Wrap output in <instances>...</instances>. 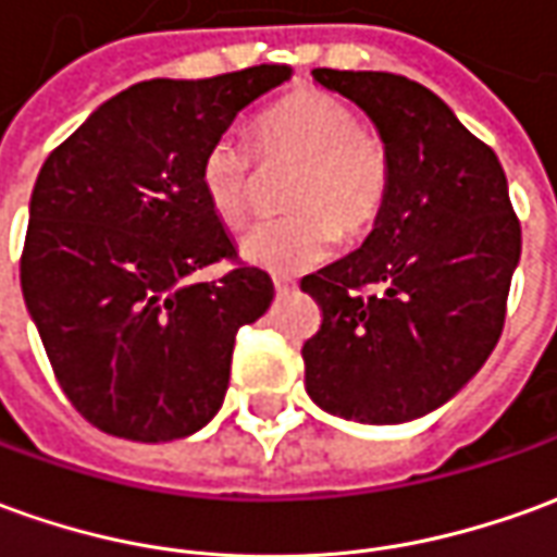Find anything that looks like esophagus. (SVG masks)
I'll use <instances>...</instances> for the list:
<instances>
[{
	"instance_id": "1",
	"label": "esophagus",
	"mask_w": 557,
	"mask_h": 557,
	"mask_svg": "<svg viewBox=\"0 0 557 557\" xmlns=\"http://www.w3.org/2000/svg\"><path fill=\"white\" fill-rule=\"evenodd\" d=\"M272 285H275V294H290L297 282L290 275H272Z\"/></svg>"
}]
</instances>
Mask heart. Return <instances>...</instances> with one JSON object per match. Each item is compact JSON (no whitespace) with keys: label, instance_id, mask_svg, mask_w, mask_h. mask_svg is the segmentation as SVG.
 <instances>
[{"label":"heart","instance_id":"b5f03b06","mask_svg":"<svg viewBox=\"0 0 557 557\" xmlns=\"http://www.w3.org/2000/svg\"><path fill=\"white\" fill-rule=\"evenodd\" d=\"M257 154L300 160L287 184L285 218L257 224L242 239V257L260 270L300 272L327 260L339 233L358 239L379 221L391 187L385 145L360 129L336 96L300 87L255 121ZM199 184L214 218L242 227L255 197V154L236 136H218L199 163Z\"/></svg>","mask_w":557,"mask_h":557}]
</instances>
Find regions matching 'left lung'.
I'll return each instance as SVG.
<instances>
[{
    "mask_svg": "<svg viewBox=\"0 0 557 557\" xmlns=\"http://www.w3.org/2000/svg\"><path fill=\"white\" fill-rule=\"evenodd\" d=\"M379 129L385 209L343 260L306 275L321 327L302 345L306 391L330 416L403 424L440 409L500 339L521 227L497 154L424 84L315 69Z\"/></svg>",
    "mask_w": 557,
    "mask_h": 557,
    "instance_id": "left-lung-1",
    "label": "left lung"
}]
</instances>
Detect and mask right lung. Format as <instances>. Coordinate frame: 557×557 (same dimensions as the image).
Here are the masks:
<instances>
[{"instance_id":"add662e5","label":"right lung","mask_w":557,"mask_h":557,"mask_svg":"<svg viewBox=\"0 0 557 557\" xmlns=\"http://www.w3.org/2000/svg\"><path fill=\"white\" fill-rule=\"evenodd\" d=\"M290 78L251 66L154 78L111 96L38 172L21 287L53 375L94 428L169 443L209 424L236 333L270 309L272 278L236 260L199 184L206 148L245 106Z\"/></svg>"}]
</instances>
